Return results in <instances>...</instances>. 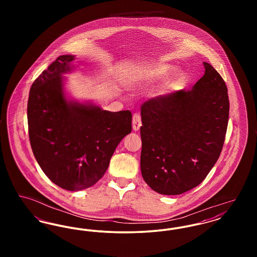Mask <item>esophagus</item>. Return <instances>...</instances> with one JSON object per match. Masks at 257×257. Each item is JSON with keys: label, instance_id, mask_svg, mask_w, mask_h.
Here are the masks:
<instances>
[{"label": "esophagus", "instance_id": "obj_1", "mask_svg": "<svg viewBox=\"0 0 257 257\" xmlns=\"http://www.w3.org/2000/svg\"><path fill=\"white\" fill-rule=\"evenodd\" d=\"M132 124H133V130L134 131H139L141 126H142V116L139 113H134L133 119H132Z\"/></svg>", "mask_w": 257, "mask_h": 257}]
</instances>
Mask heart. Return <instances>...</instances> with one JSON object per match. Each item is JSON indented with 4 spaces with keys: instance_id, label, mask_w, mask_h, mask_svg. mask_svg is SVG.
<instances>
[{
    "instance_id": "obj_1",
    "label": "heart",
    "mask_w": 257,
    "mask_h": 257,
    "mask_svg": "<svg viewBox=\"0 0 257 257\" xmlns=\"http://www.w3.org/2000/svg\"><path fill=\"white\" fill-rule=\"evenodd\" d=\"M172 67L170 65L166 64H160V65H155L153 67H147L145 69H140L135 72L133 75V82L139 83V84H147L151 83L154 81H157L159 79H163L167 77L171 71ZM183 79V76L181 73H177L174 75V77L169 81L168 86L169 87H176L179 86Z\"/></svg>"
}]
</instances>
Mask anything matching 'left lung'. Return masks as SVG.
<instances>
[{"label": "left lung", "mask_w": 257, "mask_h": 257, "mask_svg": "<svg viewBox=\"0 0 257 257\" xmlns=\"http://www.w3.org/2000/svg\"><path fill=\"white\" fill-rule=\"evenodd\" d=\"M191 90L146 101L141 107V171L161 195L176 196L201 183L220 157L229 115L227 87L218 71Z\"/></svg>", "instance_id": "1"}]
</instances>
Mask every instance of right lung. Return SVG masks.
<instances>
[{
    "mask_svg": "<svg viewBox=\"0 0 257 257\" xmlns=\"http://www.w3.org/2000/svg\"><path fill=\"white\" fill-rule=\"evenodd\" d=\"M74 60L60 56L37 77L27 112L31 147L41 170L62 189L80 191L102 178L115 148L132 131V113L67 101L61 75L72 69Z\"/></svg>",
    "mask_w": 257,
    "mask_h": 257,
    "instance_id": "obj_1",
    "label": "right lung"
}]
</instances>
